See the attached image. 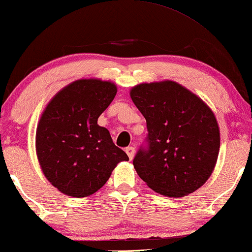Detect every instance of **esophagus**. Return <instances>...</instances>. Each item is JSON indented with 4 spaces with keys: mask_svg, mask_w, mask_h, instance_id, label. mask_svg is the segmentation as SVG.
<instances>
[{
    "mask_svg": "<svg viewBox=\"0 0 252 252\" xmlns=\"http://www.w3.org/2000/svg\"><path fill=\"white\" fill-rule=\"evenodd\" d=\"M126 155L129 156V159H132V157H134V155H135V148L134 147L126 148Z\"/></svg>",
    "mask_w": 252,
    "mask_h": 252,
    "instance_id": "34e87169",
    "label": "esophagus"
}]
</instances>
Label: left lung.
Returning <instances> with one entry per match:
<instances>
[{
	"instance_id": "1",
	"label": "left lung",
	"mask_w": 252,
	"mask_h": 252,
	"mask_svg": "<svg viewBox=\"0 0 252 252\" xmlns=\"http://www.w3.org/2000/svg\"><path fill=\"white\" fill-rule=\"evenodd\" d=\"M147 121L148 135L134 160L139 177L168 197L189 195L213 172L220 129L210 108L172 81L143 83L130 92Z\"/></svg>"
}]
</instances>
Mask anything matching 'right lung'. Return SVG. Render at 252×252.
I'll list each match as a JSON object with an SVG mask.
<instances>
[{"label":"right lung","instance_id":"right-lung-1","mask_svg":"<svg viewBox=\"0 0 252 252\" xmlns=\"http://www.w3.org/2000/svg\"><path fill=\"white\" fill-rule=\"evenodd\" d=\"M116 93L111 82L78 80L57 93L42 114L36 153L44 176L61 192L78 198L93 195L117 163L129 159L97 124Z\"/></svg>","mask_w":252,"mask_h":252}]
</instances>
